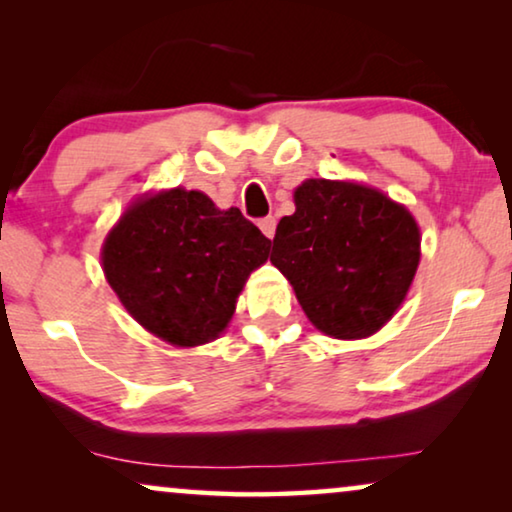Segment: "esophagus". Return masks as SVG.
Listing matches in <instances>:
<instances>
[{"mask_svg":"<svg viewBox=\"0 0 512 512\" xmlns=\"http://www.w3.org/2000/svg\"><path fill=\"white\" fill-rule=\"evenodd\" d=\"M258 228L263 230V235H265V237H270V240H272V237H275L277 219H275V216H265V219L258 221Z\"/></svg>","mask_w":512,"mask_h":512,"instance_id":"esophagus-1","label":"esophagus"}]
</instances>
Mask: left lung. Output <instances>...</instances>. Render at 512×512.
I'll list each match as a JSON object with an SVG mask.
<instances>
[{"label": "left lung", "instance_id": "obj_1", "mask_svg": "<svg viewBox=\"0 0 512 512\" xmlns=\"http://www.w3.org/2000/svg\"><path fill=\"white\" fill-rule=\"evenodd\" d=\"M279 221L270 261L307 319L340 340L368 338L394 317L419 265V228L403 205L352 181L307 179Z\"/></svg>", "mask_w": 512, "mask_h": 512}]
</instances>
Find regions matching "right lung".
<instances>
[{
    "instance_id": "right-lung-1",
    "label": "right lung",
    "mask_w": 512,
    "mask_h": 512,
    "mask_svg": "<svg viewBox=\"0 0 512 512\" xmlns=\"http://www.w3.org/2000/svg\"><path fill=\"white\" fill-rule=\"evenodd\" d=\"M270 240L237 207L172 188L125 209L102 247L104 277L146 331L177 347L219 338Z\"/></svg>"
}]
</instances>
